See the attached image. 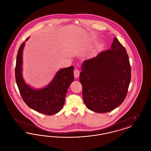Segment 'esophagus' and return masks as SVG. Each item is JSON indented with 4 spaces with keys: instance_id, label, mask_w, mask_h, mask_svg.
I'll list each match as a JSON object with an SVG mask.
<instances>
[{
    "instance_id": "esophagus-1",
    "label": "esophagus",
    "mask_w": 151,
    "mask_h": 151,
    "mask_svg": "<svg viewBox=\"0 0 151 151\" xmlns=\"http://www.w3.org/2000/svg\"><path fill=\"white\" fill-rule=\"evenodd\" d=\"M73 74H74V76L75 78H79V75H80V71L79 70L76 69L73 72Z\"/></svg>"
}]
</instances>
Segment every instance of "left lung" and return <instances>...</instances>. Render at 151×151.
Returning a JSON list of instances; mask_svg holds the SVG:
<instances>
[{
    "label": "left lung",
    "mask_w": 151,
    "mask_h": 151,
    "mask_svg": "<svg viewBox=\"0 0 151 151\" xmlns=\"http://www.w3.org/2000/svg\"><path fill=\"white\" fill-rule=\"evenodd\" d=\"M79 81L86 108L98 113L112 111L124 100L131 81L125 48L114 38L110 49L83 62Z\"/></svg>",
    "instance_id": "8db88e82"
}]
</instances>
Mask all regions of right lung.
Instances as JSON below:
<instances>
[{
	"label": "right lung",
	"instance_id": "right-lung-1",
	"mask_svg": "<svg viewBox=\"0 0 151 151\" xmlns=\"http://www.w3.org/2000/svg\"><path fill=\"white\" fill-rule=\"evenodd\" d=\"M27 38L18 50L15 67V78L22 100L29 108L46 115L58 113L65 104L66 93L74 80L73 66L62 68L56 73L50 83L42 88L35 89L23 79L22 51Z\"/></svg>",
	"mask_w": 151,
	"mask_h": 151
}]
</instances>
